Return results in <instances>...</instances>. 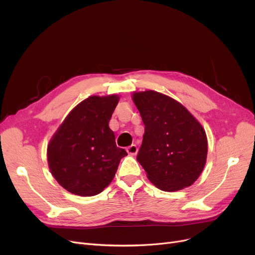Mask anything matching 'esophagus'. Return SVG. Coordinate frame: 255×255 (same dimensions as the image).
<instances>
[{
    "mask_svg": "<svg viewBox=\"0 0 255 255\" xmlns=\"http://www.w3.org/2000/svg\"><path fill=\"white\" fill-rule=\"evenodd\" d=\"M137 146L136 145H131L130 147L127 148V152L129 155H135L137 153Z\"/></svg>",
    "mask_w": 255,
    "mask_h": 255,
    "instance_id": "esophagus-1",
    "label": "esophagus"
}]
</instances>
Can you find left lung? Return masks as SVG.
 Returning a JSON list of instances; mask_svg holds the SVG:
<instances>
[{"instance_id":"left-lung-1","label":"left lung","mask_w":255,"mask_h":255,"mask_svg":"<svg viewBox=\"0 0 255 255\" xmlns=\"http://www.w3.org/2000/svg\"><path fill=\"white\" fill-rule=\"evenodd\" d=\"M145 125L137 161L148 179L164 192L192 185L202 173L207 137L202 125L182 104L155 91L132 96Z\"/></svg>"}]
</instances>
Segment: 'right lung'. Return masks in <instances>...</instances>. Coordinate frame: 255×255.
<instances>
[{
	"mask_svg": "<svg viewBox=\"0 0 255 255\" xmlns=\"http://www.w3.org/2000/svg\"><path fill=\"white\" fill-rule=\"evenodd\" d=\"M119 99L117 95L88 97L72 109L51 138L49 168L68 192L82 197L100 194L127 155L117 147L108 126Z\"/></svg>",
	"mask_w": 255,
	"mask_h": 255,
	"instance_id": "add662e5",
	"label": "right lung"
}]
</instances>
